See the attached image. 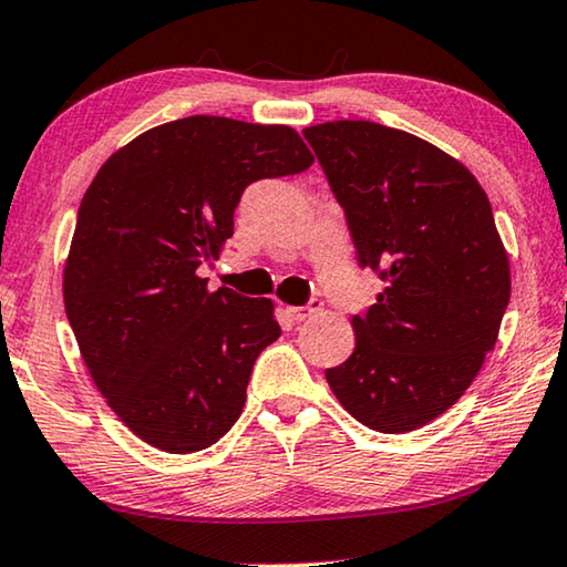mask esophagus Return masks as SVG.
Wrapping results in <instances>:
<instances>
[{"label":"esophagus","instance_id":"34e87169","mask_svg":"<svg viewBox=\"0 0 567 567\" xmlns=\"http://www.w3.org/2000/svg\"><path fill=\"white\" fill-rule=\"evenodd\" d=\"M318 310H320V302L312 300L308 305H292V308H287V316L292 320H308L310 316H316Z\"/></svg>","mask_w":567,"mask_h":567}]
</instances>
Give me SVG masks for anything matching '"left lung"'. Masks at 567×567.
I'll list each match as a JSON object with an SVG mask.
<instances>
[{
  "instance_id": "1",
  "label": "left lung",
  "mask_w": 567,
  "mask_h": 567,
  "mask_svg": "<svg viewBox=\"0 0 567 567\" xmlns=\"http://www.w3.org/2000/svg\"><path fill=\"white\" fill-rule=\"evenodd\" d=\"M346 209L358 262L383 292L353 316L355 348L326 379L350 416L403 434L452 409L497 343L509 259L484 188L462 161L371 121L305 128Z\"/></svg>"
}]
</instances>
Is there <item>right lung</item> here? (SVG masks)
Instances as JSON below:
<instances>
[{
    "instance_id": "obj_1",
    "label": "right lung",
    "mask_w": 567,
    "mask_h": 567,
    "mask_svg": "<svg viewBox=\"0 0 567 567\" xmlns=\"http://www.w3.org/2000/svg\"><path fill=\"white\" fill-rule=\"evenodd\" d=\"M316 156L290 125L188 115L105 161L80 202L62 298L107 406L168 454L212 446L239 419L275 302L196 275L235 235L241 192Z\"/></svg>"
}]
</instances>
